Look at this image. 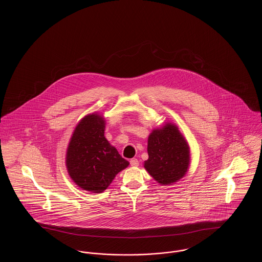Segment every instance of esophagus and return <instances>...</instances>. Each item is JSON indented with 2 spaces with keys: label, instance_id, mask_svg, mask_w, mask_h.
I'll return each instance as SVG.
<instances>
[{
  "label": "esophagus",
  "instance_id": "obj_1",
  "mask_svg": "<svg viewBox=\"0 0 262 262\" xmlns=\"http://www.w3.org/2000/svg\"><path fill=\"white\" fill-rule=\"evenodd\" d=\"M129 163H130V165H132L133 167H137V166H138V164H139L137 158H133V159H130Z\"/></svg>",
  "mask_w": 262,
  "mask_h": 262
}]
</instances>
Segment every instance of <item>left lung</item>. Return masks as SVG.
I'll return each instance as SVG.
<instances>
[{"label":"left lung","mask_w":262,"mask_h":262,"mask_svg":"<svg viewBox=\"0 0 262 262\" xmlns=\"http://www.w3.org/2000/svg\"><path fill=\"white\" fill-rule=\"evenodd\" d=\"M148 159L144 168L163 186L173 185L187 172L189 147L177 125L167 123L155 128L148 137Z\"/></svg>","instance_id":"1"}]
</instances>
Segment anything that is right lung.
I'll list each match as a JSON object with an SVG mask.
<instances>
[{
	"instance_id": "1",
	"label": "right lung",
	"mask_w": 262,
	"mask_h": 262,
	"mask_svg": "<svg viewBox=\"0 0 262 262\" xmlns=\"http://www.w3.org/2000/svg\"><path fill=\"white\" fill-rule=\"evenodd\" d=\"M105 120L96 113L85 116L70 140L66 165L75 184L88 191L103 192L119 172L128 166L104 137Z\"/></svg>"
}]
</instances>
